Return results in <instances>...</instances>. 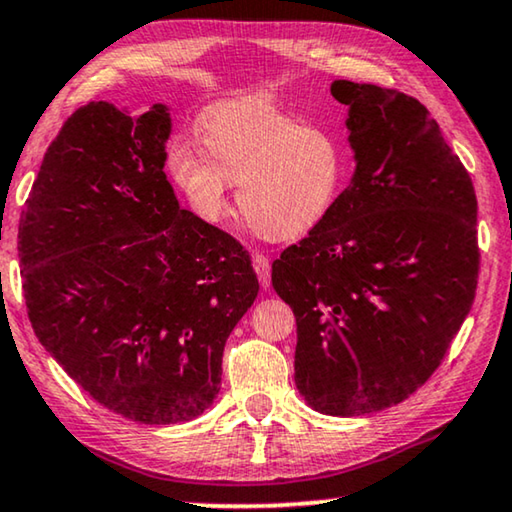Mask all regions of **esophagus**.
<instances>
[{
  "label": "esophagus",
  "instance_id": "esophagus-1",
  "mask_svg": "<svg viewBox=\"0 0 512 512\" xmlns=\"http://www.w3.org/2000/svg\"><path fill=\"white\" fill-rule=\"evenodd\" d=\"M254 270L258 274V281H261V286L263 288L270 286V261H267V256H263V254L254 256Z\"/></svg>",
  "mask_w": 512,
  "mask_h": 512
}]
</instances>
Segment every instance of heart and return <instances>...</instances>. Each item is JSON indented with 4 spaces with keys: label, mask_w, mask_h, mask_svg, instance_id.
<instances>
[{
    "label": "heart",
    "mask_w": 512,
    "mask_h": 512,
    "mask_svg": "<svg viewBox=\"0 0 512 512\" xmlns=\"http://www.w3.org/2000/svg\"><path fill=\"white\" fill-rule=\"evenodd\" d=\"M203 151L169 148V171L190 208L217 222L235 187L240 215L261 238L297 240L329 215L343 180V151L332 132L261 100L215 107L201 123Z\"/></svg>",
    "instance_id": "heart-1"
}]
</instances>
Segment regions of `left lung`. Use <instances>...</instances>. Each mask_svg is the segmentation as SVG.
<instances>
[{
    "mask_svg": "<svg viewBox=\"0 0 512 512\" xmlns=\"http://www.w3.org/2000/svg\"><path fill=\"white\" fill-rule=\"evenodd\" d=\"M357 169L329 215L272 263L295 313V384L313 410L361 416L428 382L474 304L478 203L412 96L336 80Z\"/></svg>",
    "mask_w": 512,
    "mask_h": 512,
    "instance_id": "left-lung-1",
    "label": "left lung"
}]
</instances>
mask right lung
Listing matches in <instances>:
<instances>
[{"label":"right lung","mask_w":512,"mask_h":512,"mask_svg":"<svg viewBox=\"0 0 512 512\" xmlns=\"http://www.w3.org/2000/svg\"><path fill=\"white\" fill-rule=\"evenodd\" d=\"M169 135L164 105L80 107L47 148L18 229L38 341L96 403L148 426L208 410L226 338L258 295L249 251L180 210Z\"/></svg>","instance_id":"right-lung-1"}]
</instances>
